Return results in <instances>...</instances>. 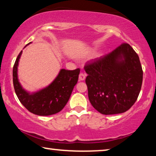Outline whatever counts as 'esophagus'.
Instances as JSON below:
<instances>
[{
  "mask_svg": "<svg viewBox=\"0 0 156 156\" xmlns=\"http://www.w3.org/2000/svg\"><path fill=\"white\" fill-rule=\"evenodd\" d=\"M85 77H86V76L83 73H80V75H79V80H80V81H84L85 80Z\"/></svg>",
  "mask_w": 156,
  "mask_h": 156,
  "instance_id": "1",
  "label": "esophagus"
}]
</instances>
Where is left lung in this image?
<instances>
[{"label":"left lung","instance_id":"left-lung-1","mask_svg":"<svg viewBox=\"0 0 156 156\" xmlns=\"http://www.w3.org/2000/svg\"><path fill=\"white\" fill-rule=\"evenodd\" d=\"M86 84L93 107L105 115L126 112L139 95L143 70L131 46L123 43L109 54L85 65Z\"/></svg>","mask_w":156,"mask_h":156}]
</instances>
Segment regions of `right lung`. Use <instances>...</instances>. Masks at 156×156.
Instances as JSON below:
<instances>
[{
	"mask_svg": "<svg viewBox=\"0 0 156 156\" xmlns=\"http://www.w3.org/2000/svg\"><path fill=\"white\" fill-rule=\"evenodd\" d=\"M21 55L22 51L19 53L12 69V82L19 101L30 112L38 116H50L60 112L69 101L74 87L77 83L80 69H62L49 86L30 94L23 88L18 81V66Z\"/></svg>",
	"mask_w": 156,
	"mask_h": 156,
	"instance_id": "1",
	"label": "right lung"
}]
</instances>
